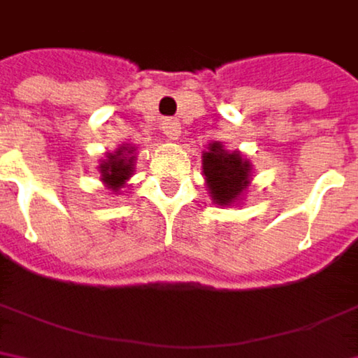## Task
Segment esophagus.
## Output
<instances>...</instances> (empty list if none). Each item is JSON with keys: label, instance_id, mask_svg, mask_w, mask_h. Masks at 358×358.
<instances>
[{"label": "esophagus", "instance_id": "obj_1", "mask_svg": "<svg viewBox=\"0 0 358 358\" xmlns=\"http://www.w3.org/2000/svg\"><path fill=\"white\" fill-rule=\"evenodd\" d=\"M161 129H163V134L169 138V140H178V136H180V123H178L176 119H165L163 123H161Z\"/></svg>", "mask_w": 358, "mask_h": 358}]
</instances>
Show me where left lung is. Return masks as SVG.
I'll list each match as a JSON object with an SVG mask.
<instances>
[{"mask_svg": "<svg viewBox=\"0 0 358 358\" xmlns=\"http://www.w3.org/2000/svg\"><path fill=\"white\" fill-rule=\"evenodd\" d=\"M203 176L214 203L233 206L250 187L252 165L239 150H227L222 142H212L203 152Z\"/></svg>", "mask_w": 358, "mask_h": 358, "instance_id": "left-lung-1", "label": "left lung"}]
</instances>
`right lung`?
<instances>
[{
  "label": "right lung",
  "instance_id": "right-lung-1",
  "mask_svg": "<svg viewBox=\"0 0 358 358\" xmlns=\"http://www.w3.org/2000/svg\"><path fill=\"white\" fill-rule=\"evenodd\" d=\"M134 146H119L115 152H108L106 159L100 163V180L117 193L134 173Z\"/></svg>",
  "mask_w": 358,
  "mask_h": 358
}]
</instances>
